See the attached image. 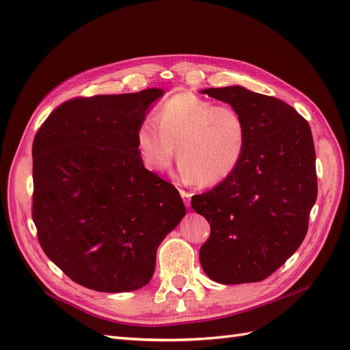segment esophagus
Listing matches in <instances>:
<instances>
[{
    "mask_svg": "<svg viewBox=\"0 0 350 350\" xmlns=\"http://www.w3.org/2000/svg\"><path fill=\"white\" fill-rule=\"evenodd\" d=\"M179 193H181L183 198H184V204L188 207L189 204H191V193L185 191V189H179Z\"/></svg>",
    "mask_w": 350,
    "mask_h": 350,
    "instance_id": "esophagus-1",
    "label": "esophagus"
}]
</instances>
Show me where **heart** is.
<instances>
[{"mask_svg":"<svg viewBox=\"0 0 350 350\" xmlns=\"http://www.w3.org/2000/svg\"><path fill=\"white\" fill-rule=\"evenodd\" d=\"M154 118L143 120L137 130V147L153 172H166L179 147L184 176L208 187L225 181L245 159L248 125L230 105L178 93L161 105Z\"/></svg>","mask_w":350,"mask_h":350,"instance_id":"b5f03b06","label":"heart"}]
</instances>
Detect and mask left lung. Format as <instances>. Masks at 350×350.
Here are the masks:
<instances>
[{"label":"left lung","mask_w":350,"mask_h":350,"mask_svg":"<svg viewBox=\"0 0 350 350\" xmlns=\"http://www.w3.org/2000/svg\"><path fill=\"white\" fill-rule=\"evenodd\" d=\"M237 108L250 143L237 171L191 198L210 224L200 262L217 283L260 282L299 248L317 200L310 124L286 102L230 86L203 90Z\"/></svg>","instance_id":"obj_1"}]
</instances>
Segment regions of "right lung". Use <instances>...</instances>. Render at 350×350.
<instances>
[{"label": "right lung", "mask_w": 350, "mask_h": 350, "mask_svg": "<svg viewBox=\"0 0 350 350\" xmlns=\"http://www.w3.org/2000/svg\"><path fill=\"white\" fill-rule=\"evenodd\" d=\"M161 89L61 103L38 130L33 217L51 261L98 292L150 282L159 243L185 216L178 189L147 171L137 130Z\"/></svg>", "instance_id": "right-lung-1"}]
</instances>
